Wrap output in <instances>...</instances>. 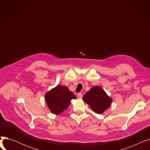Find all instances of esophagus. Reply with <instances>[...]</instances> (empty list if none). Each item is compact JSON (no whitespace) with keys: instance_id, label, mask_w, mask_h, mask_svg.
<instances>
[{"instance_id":"obj_1","label":"esophagus","mask_w":150,"mask_h":150,"mask_svg":"<svg viewBox=\"0 0 150 150\" xmlns=\"http://www.w3.org/2000/svg\"><path fill=\"white\" fill-rule=\"evenodd\" d=\"M77 97L79 98H81L83 97V94L81 93H78L77 94Z\"/></svg>"}]
</instances>
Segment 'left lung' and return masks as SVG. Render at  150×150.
I'll list each match as a JSON object with an SVG mask.
<instances>
[{
  "label": "left lung",
  "instance_id": "left-lung-1",
  "mask_svg": "<svg viewBox=\"0 0 150 150\" xmlns=\"http://www.w3.org/2000/svg\"><path fill=\"white\" fill-rule=\"evenodd\" d=\"M83 100L96 113L102 114L111 104L112 99L99 86H94L86 92Z\"/></svg>",
  "mask_w": 150,
  "mask_h": 150
}]
</instances>
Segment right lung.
<instances>
[{"mask_svg": "<svg viewBox=\"0 0 150 150\" xmlns=\"http://www.w3.org/2000/svg\"><path fill=\"white\" fill-rule=\"evenodd\" d=\"M45 98L51 112L59 114L69 106L71 100L75 99L76 97L67 88L58 85L47 92Z\"/></svg>", "mask_w": 150, "mask_h": 150, "instance_id": "obj_1", "label": "right lung"}]
</instances>
